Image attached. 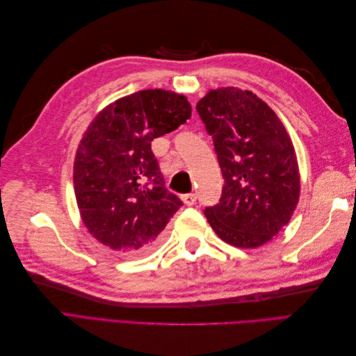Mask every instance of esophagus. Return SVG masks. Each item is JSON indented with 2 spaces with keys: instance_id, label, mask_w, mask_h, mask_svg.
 I'll return each mask as SVG.
<instances>
[{
  "instance_id": "34e87169",
  "label": "esophagus",
  "mask_w": 356,
  "mask_h": 356,
  "mask_svg": "<svg viewBox=\"0 0 356 356\" xmlns=\"http://www.w3.org/2000/svg\"><path fill=\"white\" fill-rule=\"evenodd\" d=\"M196 195L195 193H190V195H184L182 196V202H184L187 207H191V204H195L196 203Z\"/></svg>"
}]
</instances>
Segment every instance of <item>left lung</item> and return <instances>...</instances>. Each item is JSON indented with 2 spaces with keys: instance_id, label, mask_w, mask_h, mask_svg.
<instances>
[{
  "instance_id": "left-lung-1",
  "label": "left lung",
  "mask_w": 356,
  "mask_h": 356,
  "mask_svg": "<svg viewBox=\"0 0 356 356\" xmlns=\"http://www.w3.org/2000/svg\"><path fill=\"white\" fill-rule=\"evenodd\" d=\"M196 110L212 135L225 184L204 215L225 243L258 248L279 234L297 208L300 170L284 123L251 90L218 88Z\"/></svg>"
}]
</instances>
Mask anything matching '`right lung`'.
<instances>
[{"mask_svg":"<svg viewBox=\"0 0 356 356\" xmlns=\"http://www.w3.org/2000/svg\"><path fill=\"white\" fill-rule=\"evenodd\" d=\"M191 117L187 96L147 89L95 115L74 160V191L84 227L126 257L144 255L182 202L163 186L152 141Z\"/></svg>","mask_w":356,"mask_h":356,"instance_id":"obj_1","label":"right lung"}]
</instances>
